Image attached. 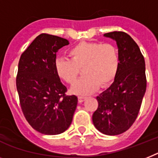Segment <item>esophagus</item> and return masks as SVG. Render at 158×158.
<instances>
[{
	"instance_id": "obj_1",
	"label": "esophagus",
	"mask_w": 158,
	"mask_h": 158,
	"mask_svg": "<svg viewBox=\"0 0 158 158\" xmlns=\"http://www.w3.org/2000/svg\"><path fill=\"white\" fill-rule=\"evenodd\" d=\"M85 99H86V98L85 97H82V96H79V97H78V102H79L80 103L83 102Z\"/></svg>"
}]
</instances>
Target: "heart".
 Masks as SVG:
<instances>
[{"label":"heart","mask_w":158,"mask_h":158,"mask_svg":"<svg viewBox=\"0 0 158 158\" xmlns=\"http://www.w3.org/2000/svg\"><path fill=\"white\" fill-rule=\"evenodd\" d=\"M69 55L71 60L57 59L55 69L57 75L70 85L75 83L83 69L85 76L72 87V92L75 94H93L99 85L108 86L116 77L119 55L114 44L81 42L72 48Z\"/></svg>","instance_id":"b5f03b06"}]
</instances>
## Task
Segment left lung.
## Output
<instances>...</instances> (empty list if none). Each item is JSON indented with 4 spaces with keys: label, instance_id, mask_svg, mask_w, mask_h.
I'll return each mask as SVG.
<instances>
[{
    "label": "left lung",
    "instance_id": "1",
    "mask_svg": "<svg viewBox=\"0 0 158 158\" xmlns=\"http://www.w3.org/2000/svg\"><path fill=\"white\" fill-rule=\"evenodd\" d=\"M116 41L119 68L109 88L97 97L98 106L92 119L102 133L116 135L128 130L137 118L146 90L145 62L132 38L123 31L104 34Z\"/></svg>",
    "mask_w": 158,
    "mask_h": 158
}]
</instances>
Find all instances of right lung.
I'll use <instances>...</instances> for the list:
<instances>
[{"label":"right lung","mask_w":158,"mask_h":158,"mask_svg":"<svg viewBox=\"0 0 158 158\" xmlns=\"http://www.w3.org/2000/svg\"><path fill=\"white\" fill-rule=\"evenodd\" d=\"M69 44L63 38L43 33L18 62L16 85L21 108L29 124L42 134L66 131L77 105V96L66 95L67 88L55 69L57 51Z\"/></svg>","instance_id":"obj_1"}]
</instances>
